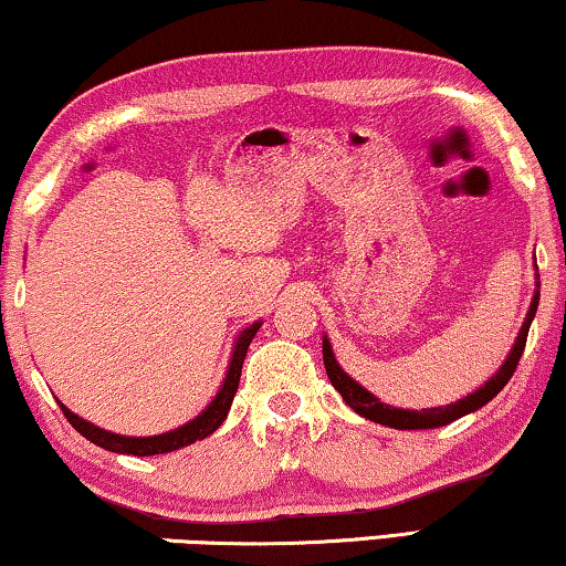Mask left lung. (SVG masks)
<instances>
[{"label": "left lung", "instance_id": "8db88e82", "mask_svg": "<svg viewBox=\"0 0 566 566\" xmlns=\"http://www.w3.org/2000/svg\"><path fill=\"white\" fill-rule=\"evenodd\" d=\"M538 296H541V281H538V268H536V291H533L531 308H528V314H525L523 327H521V332H517L515 345H513V350L507 353L505 363H502L500 370L490 378V381H484V386H479L476 391H471L463 399L451 401V405H446V407L401 409V407L386 405V401L378 399L376 394L363 389V386L355 381V378L345 374L343 366H339L337 358H335V353H332V345H329L327 335H324V339H322L324 368H327L329 381L339 391V397L345 399V405L355 409V412H358L360 417H366V420L386 424V428H394V430L443 428V424L459 420V417H463V415H471V412H476V409H482L486 401H492L502 389H505V384L510 381V376L515 374L517 360H521V355L525 350V339H528L531 322H533V316H536V308H538Z\"/></svg>", "mask_w": 566, "mask_h": 566}]
</instances>
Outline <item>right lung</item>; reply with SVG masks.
Instances as JSON below:
<instances>
[{"mask_svg":"<svg viewBox=\"0 0 566 566\" xmlns=\"http://www.w3.org/2000/svg\"><path fill=\"white\" fill-rule=\"evenodd\" d=\"M260 327H262V322H254V324H250V327H244L242 332H239L237 339H234V350H231V358H229L227 376H223V381H221V389L216 391V397L211 401H208V407L203 409V412H200L198 417H192L190 422L180 424V428L161 432V436L130 438V436H118V432L97 428V424H92V422L84 420V417L74 415L72 409L59 401L61 412H64V417L69 422H72V428L80 432V436L87 438L90 443H95V446L105 448V451H113V453L159 455V453H169V451H177V448L196 443V440H203V438L211 436V432L219 430L221 422L227 420L231 401H234V394L239 389V376H242L244 355H247V350H250L252 337L258 335Z\"/></svg>","mask_w":566,"mask_h":566,"instance_id":"obj_1","label":"right lung"}]
</instances>
